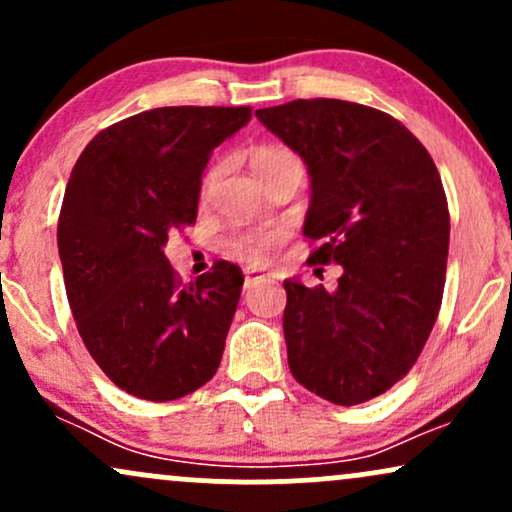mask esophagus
<instances>
[{
	"label": "esophagus",
	"instance_id": "1",
	"mask_svg": "<svg viewBox=\"0 0 512 512\" xmlns=\"http://www.w3.org/2000/svg\"><path fill=\"white\" fill-rule=\"evenodd\" d=\"M264 276L267 274H262V272H257V269H245V284H243V289L248 291L252 284H257V281H262Z\"/></svg>",
	"mask_w": 512,
	"mask_h": 512
}]
</instances>
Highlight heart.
Returning a JSON list of instances; mask_svg holds the SVG:
<instances>
[{
  "label": "heart",
  "instance_id": "1",
  "mask_svg": "<svg viewBox=\"0 0 512 512\" xmlns=\"http://www.w3.org/2000/svg\"><path fill=\"white\" fill-rule=\"evenodd\" d=\"M293 163H301L298 161V156L293 154V151L284 149V146H276V144L257 146V149L250 154V166H252V173L257 175V180L267 178V175L276 173V170H281L284 166H293ZM221 173H223L221 161L214 163V166L204 173L202 185H199V195H202V199H209L211 190H214L216 180H219ZM276 243H279V233L276 231H255V233H238V236H233L228 240V248H231L233 255L243 257V260H248L250 264H262L267 260L269 252L276 248Z\"/></svg>",
  "mask_w": 512,
  "mask_h": 512
}]
</instances>
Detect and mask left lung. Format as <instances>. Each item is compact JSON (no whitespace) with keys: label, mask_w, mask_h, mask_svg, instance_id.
<instances>
[{"label":"left lung","mask_w":512,"mask_h":512,"mask_svg":"<svg viewBox=\"0 0 512 512\" xmlns=\"http://www.w3.org/2000/svg\"><path fill=\"white\" fill-rule=\"evenodd\" d=\"M255 115L308 166V264H342L334 291L284 281L289 368L327 402H368L409 373L436 325L450 243L438 168L368 105L301 98Z\"/></svg>","instance_id":"left-lung-1"}]
</instances>
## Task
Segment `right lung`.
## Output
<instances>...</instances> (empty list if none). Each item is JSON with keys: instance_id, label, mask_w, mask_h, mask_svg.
<instances>
[{"instance_id": "1", "label": "right lung", "mask_w": 512, "mask_h": 512, "mask_svg": "<svg viewBox=\"0 0 512 512\" xmlns=\"http://www.w3.org/2000/svg\"><path fill=\"white\" fill-rule=\"evenodd\" d=\"M250 115L146 110L98 132L72 170L57 223L69 308L88 354L129 395L170 402L219 368L243 272L219 260L185 286L163 248L197 221L209 154Z\"/></svg>"}]
</instances>
